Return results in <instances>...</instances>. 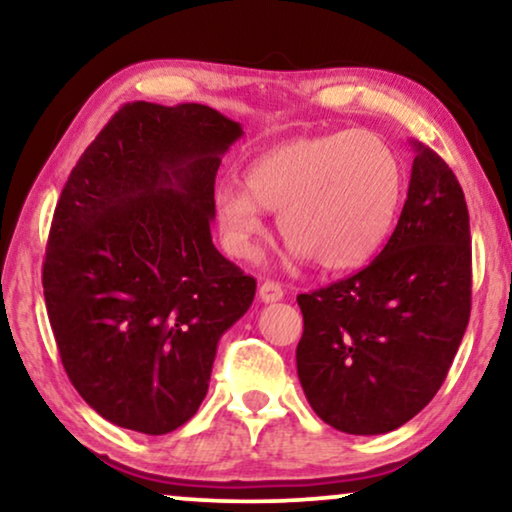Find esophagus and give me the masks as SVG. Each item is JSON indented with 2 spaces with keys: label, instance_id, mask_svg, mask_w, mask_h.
I'll list each match as a JSON object with an SVG mask.
<instances>
[{
  "label": "esophagus",
  "instance_id": "esophagus-1",
  "mask_svg": "<svg viewBox=\"0 0 512 512\" xmlns=\"http://www.w3.org/2000/svg\"><path fill=\"white\" fill-rule=\"evenodd\" d=\"M258 298H261L263 303H277V300L284 298L282 284L270 282V279H263V282L258 284Z\"/></svg>",
  "mask_w": 512,
  "mask_h": 512
}]
</instances>
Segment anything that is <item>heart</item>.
<instances>
[{
	"mask_svg": "<svg viewBox=\"0 0 512 512\" xmlns=\"http://www.w3.org/2000/svg\"><path fill=\"white\" fill-rule=\"evenodd\" d=\"M403 191L401 158L382 137L340 130L258 153L244 170V186H219L214 219L228 254L251 261L268 235L265 212H279V233L293 256L310 258L319 270L345 272L382 249Z\"/></svg>",
	"mask_w": 512,
	"mask_h": 512,
	"instance_id": "1",
	"label": "heart"
}]
</instances>
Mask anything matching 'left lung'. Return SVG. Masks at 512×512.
I'll use <instances>...</instances> for the list:
<instances>
[{"label":"left lung","mask_w":512,"mask_h":512,"mask_svg":"<svg viewBox=\"0 0 512 512\" xmlns=\"http://www.w3.org/2000/svg\"><path fill=\"white\" fill-rule=\"evenodd\" d=\"M415 151L401 219L356 275L300 293L298 380L333 429L377 436L410 422L445 382L471 317V226L457 177Z\"/></svg>","instance_id":"8db88e82"}]
</instances>
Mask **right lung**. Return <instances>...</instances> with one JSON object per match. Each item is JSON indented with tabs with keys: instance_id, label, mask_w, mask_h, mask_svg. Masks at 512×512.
Here are the masks:
<instances>
[{
	"instance_id": "obj_1",
	"label": "right lung",
	"mask_w": 512,
	"mask_h": 512,
	"mask_svg": "<svg viewBox=\"0 0 512 512\" xmlns=\"http://www.w3.org/2000/svg\"><path fill=\"white\" fill-rule=\"evenodd\" d=\"M242 125L205 104L132 102L69 174L53 214L44 298L83 401L163 436L207 396L221 335L256 279L212 242L214 179Z\"/></svg>"
}]
</instances>
